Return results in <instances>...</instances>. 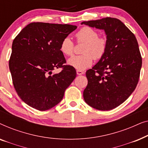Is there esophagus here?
I'll list each match as a JSON object with an SVG mask.
<instances>
[{"label": "esophagus", "instance_id": "esophagus-1", "mask_svg": "<svg viewBox=\"0 0 148 148\" xmlns=\"http://www.w3.org/2000/svg\"><path fill=\"white\" fill-rule=\"evenodd\" d=\"M84 73V72L82 71L77 70V74L78 75H83Z\"/></svg>", "mask_w": 148, "mask_h": 148}]
</instances>
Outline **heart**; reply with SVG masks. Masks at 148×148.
<instances>
[{
	"label": "heart",
	"mask_w": 148,
	"mask_h": 148,
	"mask_svg": "<svg viewBox=\"0 0 148 148\" xmlns=\"http://www.w3.org/2000/svg\"><path fill=\"white\" fill-rule=\"evenodd\" d=\"M77 42H84L85 46L82 55H75L68 60V64L77 70H84L90 67L95 60H100L106 53L108 47L107 38L99 36L97 30L90 27H84L75 34ZM60 50L66 56H71L74 52V43L66 36L62 40Z\"/></svg>",
	"instance_id": "heart-1"
}]
</instances>
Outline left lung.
<instances>
[{
    "instance_id": "obj_1",
    "label": "left lung",
    "mask_w": 148,
    "mask_h": 148,
    "mask_svg": "<svg viewBox=\"0 0 148 148\" xmlns=\"http://www.w3.org/2000/svg\"><path fill=\"white\" fill-rule=\"evenodd\" d=\"M82 24L104 29L108 40L106 53L86 71L88 82L84 100L97 110H112L124 102L138 84L142 64L138 43L134 34L116 18Z\"/></svg>"
}]
</instances>
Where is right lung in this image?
<instances>
[{
	"label": "right lung",
	"mask_w": 148,
	"mask_h": 148,
	"mask_svg": "<svg viewBox=\"0 0 148 148\" xmlns=\"http://www.w3.org/2000/svg\"><path fill=\"white\" fill-rule=\"evenodd\" d=\"M77 26L33 22L13 40L9 69L20 98L32 108L46 110L58 104L76 77L75 69L66 65L60 50L62 40ZM60 68L59 74H52Z\"/></svg>",
	"instance_id": "add662e5"
}]
</instances>
